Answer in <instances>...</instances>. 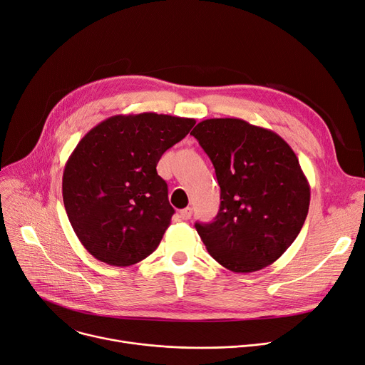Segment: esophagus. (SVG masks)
Instances as JSON below:
<instances>
[{"label":"esophagus","mask_w":365,"mask_h":365,"mask_svg":"<svg viewBox=\"0 0 365 365\" xmlns=\"http://www.w3.org/2000/svg\"><path fill=\"white\" fill-rule=\"evenodd\" d=\"M190 217H192V208L186 207V208L180 210V219L182 220H189Z\"/></svg>","instance_id":"esophagus-1"}]
</instances>
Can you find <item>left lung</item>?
<instances>
[{
    "label": "left lung",
    "instance_id": "1",
    "mask_svg": "<svg viewBox=\"0 0 365 365\" xmlns=\"http://www.w3.org/2000/svg\"><path fill=\"white\" fill-rule=\"evenodd\" d=\"M190 134L220 186L215 222L195 223L207 252L238 274L272 264L297 238L309 210V182L294 150L275 131L240 118L204 120Z\"/></svg>",
    "mask_w": 365,
    "mask_h": 365
}]
</instances>
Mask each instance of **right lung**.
Returning <instances> with one entry per match:
<instances>
[{
    "mask_svg": "<svg viewBox=\"0 0 365 365\" xmlns=\"http://www.w3.org/2000/svg\"><path fill=\"white\" fill-rule=\"evenodd\" d=\"M194 124L155 112L113 115L78 142L62 194L73 232L91 256L131 266L155 252L175 213L157 164Z\"/></svg>",
    "mask_w": 365,
    "mask_h": 365,
    "instance_id": "1",
    "label": "right lung"
}]
</instances>
